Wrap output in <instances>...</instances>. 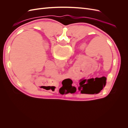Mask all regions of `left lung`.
<instances>
[{"label": "left lung", "mask_w": 128, "mask_h": 128, "mask_svg": "<svg viewBox=\"0 0 128 128\" xmlns=\"http://www.w3.org/2000/svg\"><path fill=\"white\" fill-rule=\"evenodd\" d=\"M90 80H88L86 82V80H83V81H82V82H80V90L81 89V91H80V92H81V94H88V92L90 93V92H91V93L92 94H95V93H97L96 92H100V91L101 90H102V88L105 86H106V84H102V85H101V86H99V87H98V90L97 89H96V90H94L93 91L92 90V91H90V90H88V88H90V85H89V83H90ZM93 81L94 80H92L91 81V83H92L93 82ZM86 89L87 90H86V91H84V89ZM91 93V92H90Z\"/></svg>", "instance_id": "1"}]
</instances>
